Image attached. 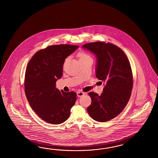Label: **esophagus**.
<instances>
[{
    "mask_svg": "<svg viewBox=\"0 0 158 158\" xmlns=\"http://www.w3.org/2000/svg\"><path fill=\"white\" fill-rule=\"evenodd\" d=\"M84 95H85V93H84V92L78 91L77 93V97H81Z\"/></svg>",
    "mask_w": 158,
    "mask_h": 158,
    "instance_id": "34e87169",
    "label": "esophagus"
}]
</instances>
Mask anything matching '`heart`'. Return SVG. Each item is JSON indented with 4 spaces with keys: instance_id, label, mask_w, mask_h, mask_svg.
Wrapping results in <instances>:
<instances>
[{
    "instance_id": "obj_1",
    "label": "heart",
    "mask_w": 158,
    "mask_h": 158,
    "mask_svg": "<svg viewBox=\"0 0 158 158\" xmlns=\"http://www.w3.org/2000/svg\"><path fill=\"white\" fill-rule=\"evenodd\" d=\"M79 59V60H86V59H91V57L88 55L86 54V52H85L84 51H81L77 55ZM68 59H66L65 60V63L67 61Z\"/></svg>"
}]
</instances>
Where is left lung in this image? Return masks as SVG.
I'll return each mask as SVG.
<instances>
[{
  "instance_id": "left-lung-1",
  "label": "left lung",
  "mask_w": 158,
  "mask_h": 158,
  "mask_svg": "<svg viewBox=\"0 0 158 158\" xmlns=\"http://www.w3.org/2000/svg\"><path fill=\"white\" fill-rule=\"evenodd\" d=\"M82 47L95 55L96 77L104 85L101 95L89 93L91 103L87 112L95 121H109L121 113L131 97L133 83L131 64L124 51L111 43L96 42Z\"/></svg>"
}]
</instances>
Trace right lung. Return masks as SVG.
I'll use <instances>...</instances> for the list:
<instances>
[{"label": "right lung", "instance_id": "right-lung-1", "mask_svg": "<svg viewBox=\"0 0 158 158\" xmlns=\"http://www.w3.org/2000/svg\"><path fill=\"white\" fill-rule=\"evenodd\" d=\"M78 46L58 44L48 46L34 54L29 61L25 76V92L30 107L50 124H60L70 116L77 94L56 87L63 75L65 59Z\"/></svg>", "mask_w": 158, "mask_h": 158}]
</instances>
